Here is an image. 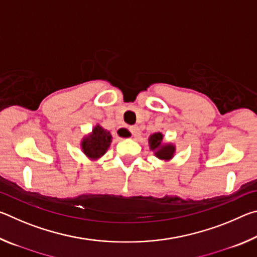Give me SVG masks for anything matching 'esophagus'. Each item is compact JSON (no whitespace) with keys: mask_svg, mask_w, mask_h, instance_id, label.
I'll return each mask as SVG.
<instances>
[{"mask_svg":"<svg viewBox=\"0 0 257 257\" xmlns=\"http://www.w3.org/2000/svg\"><path fill=\"white\" fill-rule=\"evenodd\" d=\"M129 132L132 133V135H133L134 137H138L139 134H141V132H139L138 125H130V127H129Z\"/></svg>","mask_w":257,"mask_h":257,"instance_id":"34e87169","label":"esophagus"}]
</instances>
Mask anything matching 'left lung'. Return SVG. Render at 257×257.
Masks as SVG:
<instances>
[{"instance_id": "obj_1", "label": "left lung", "mask_w": 257, "mask_h": 257, "mask_svg": "<svg viewBox=\"0 0 257 257\" xmlns=\"http://www.w3.org/2000/svg\"><path fill=\"white\" fill-rule=\"evenodd\" d=\"M163 135L161 133L153 134L149 139L150 147L155 151V156L161 160H170L175 153V146L171 144H162Z\"/></svg>"}]
</instances>
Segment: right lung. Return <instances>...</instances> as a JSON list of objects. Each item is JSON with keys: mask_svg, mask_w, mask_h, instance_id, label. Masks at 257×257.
Listing matches in <instances>:
<instances>
[{"mask_svg": "<svg viewBox=\"0 0 257 257\" xmlns=\"http://www.w3.org/2000/svg\"><path fill=\"white\" fill-rule=\"evenodd\" d=\"M111 142L112 136L110 132H107V130L97 124L88 137L82 139L81 149L89 159L97 160L105 154Z\"/></svg>", "mask_w": 257, "mask_h": 257, "instance_id": "right-lung-1", "label": "right lung"}]
</instances>
